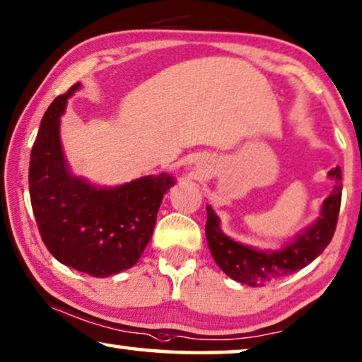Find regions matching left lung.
Segmentation results:
<instances>
[{
    "mask_svg": "<svg viewBox=\"0 0 362 362\" xmlns=\"http://www.w3.org/2000/svg\"><path fill=\"white\" fill-rule=\"evenodd\" d=\"M328 175L333 177L337 186L323 201L322 217L298 235L294 243L279 251H258L233 242L222 233L218 217L214 214L212 207L207 206L206 237L218 268L242 284L259 287L310 264L332 242L341 206V168L337 166Z\"/></svg>",
    "mask_w": 362,
    "mask_h": 362,
    "instance_id": "1",
    "label": "left lung"
}]
</instances>
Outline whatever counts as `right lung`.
I'll return each mask as SVG.
<instances>
[{
  "label": "right lung",
  "instance_id": "1",
  "mask_svg": "<svg viewBox=\"0 0 362 362\" xmlns=\"http://www.w3.org/2000/svg\"><path fill=\"white\" fill-rule=\"evenodd\" d=\"M75 83L54 99L40 122L29 163V194L42 242L55 259L94 277L132 268L148 245L171 176H145L103 189L70 175L60 144V116Z\"/></svg>",
  "mask_w": 362,
  "mask_h": 362
}]
</instances>
